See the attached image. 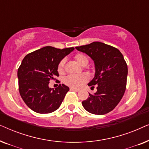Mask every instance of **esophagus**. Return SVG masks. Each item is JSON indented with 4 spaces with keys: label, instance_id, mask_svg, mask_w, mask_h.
I'll return each instance as SVG.
<instances>
[{
    "label": "esophagus",
    "instance_id": "1",
    "mask_svg": "<svg viewBox=\"0 0 149 149\" xmlns=\"http://www.w3.org/2000/svg\"><path fill=\"white\" fill-rule=\"evenodd\" d=\"M70 89H71V90H74V91H80V89H79L74 88V87H71Z\"/></svg>",
    "mask_w": 149,
    "mask_h": 149
}]
</instances>
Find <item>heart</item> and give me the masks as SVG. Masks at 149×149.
Masks as SVG:
<instances>
[{"instance_id":"1","label":"heart","mask_w":149,"mask_h":149,"mask_svg":"<svg viewBox=\"0 0 149 149\" xmlns=\"http://www.w3.org/2000/svg\"><path fill=\"white\" fill-rule=\"evenodd\" d=\"M75 60L79 64L82 66L87 65L89 62L88 57L83 54H77L74 56ZM65 60H62L59 62L58 66V72L60 74H62L64 71ZM89 80V77L87 74H70L66 77L64 79V82L66 85L72 87H80Z\"/></svg>"}]
</instances>
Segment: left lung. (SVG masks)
<instances>
[{"mask_svg":"<svg viewBox=\"0 0 149 149\" xmlns=\"http://www.w3.org/2000/svg\"><path fill=\"white\" fill-rule=\"evenodd\" d=\"M75 48L88 55L95 68V76L88 85H97V91L93 95L89 93L88 98L82 102L83 107L94 115L109 113L121 101L126 89L127 66L123 55L118 49L101 42Z\"/></svg>","mask_w":149,"mask_h":149,"instance_id":"obj_1","label":"left lung"}]
</instances>
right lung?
Here are the masks:
<instances>
[{
	"label": "right lung",
	"instance_id": "right-lung-1",
	"mask_svg": "<svg viewBox=\"0 0 149 149\" xmlns=\"http://www.w3.org/2000/svg\"><path fill=\"white\" fill-rule=\"evenodd\" d=\"M74 49L47 46L28 54L23 59L17 70L19 91L24 102L32 111L46 114L59 109L69 87L60 84L52 89L49 83L59 77V62Z\"/></svg>",
	"mask_w": 149,
	"mask_h": 149
}]
</instances>
